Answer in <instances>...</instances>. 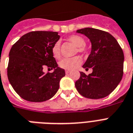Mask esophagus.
<instances>
[{
    "label": "esophagus",
    "mask_w": 133,
    "mask_h": 133,
    "mask_svg": "<svg viewBox=\"0 0 133 133\" xmlns=\"http://www.w3.org/2000/svg\"><path fill=\"white\" fill-rule=\"evenodd\" d=\"M70 70H66V71H65V74H70Z\"/></svg>",
    "instance_id": "1"
}]
</instances>
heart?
<instances>
[{
    "mask_svg": "<svg viewBox=\"0 0 133 133\" xmlns=\"http://www.w3.org/2000/svg\"><path fill=\"white\" fill-rule=\"evenodd\" d=\"M69 40L76 46H78V51L79 52H84L86 50L85 46V39L79 35H72L69 37ZM52 52L54 57L59 59L61 57V48L60 42H56L52 48ZM82 62L81 58L78 56L72 57V58H65L61 60L59 63V66L62 69L66 70H72L76 69L81 65Z\"/></svg>",
    "mask_w": 133,
    "mask_h": 133,
    "instance_id": "heart-1",
    "label": "heart"
}]
</instances>
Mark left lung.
Listing matches in <instances>:
<instances>
[{
	"instance_id": "1",
	"label": "left lung",
	"mask_w": 133,
	"mask_h": 133,
	"mask_svg": "<svg viewBox=\"0 0 133 133\" xmlns=\"http://www.w3.org/2000/svg\"><path fill=\"white\" fill-rule=\"evenodd\" d=\"M76 32L83 34L91 43V53L83 65L92 68L88 76L83 72L75 83L80 94L91 99H100L109 95L123 76L124 56L117 41L110 33L94 28H85Z\"/></svg>"
}]
</instances>
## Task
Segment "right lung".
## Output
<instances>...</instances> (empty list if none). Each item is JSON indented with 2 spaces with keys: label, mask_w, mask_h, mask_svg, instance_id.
<instances>
[{
  "label": "right lung",
  "mask_w": 133,
  "mask_h": 133,
  "mask_svg": "<svg viewBox=\"0 0 133 133\" xmlns=\"http://www.w3.org/2000/svg\"><path fill=\"white\" fill-rule=\"evenodd\" d=\"M60 36L57 32L32 31L22 36L9 54L7 76L14 89L29 102L48 100L55 95L65 70L58 67L52 48ZM47 66L53 72L45 74Z\"/></svg>",
  "instance_id": "obj_1"
}]
</instances>
